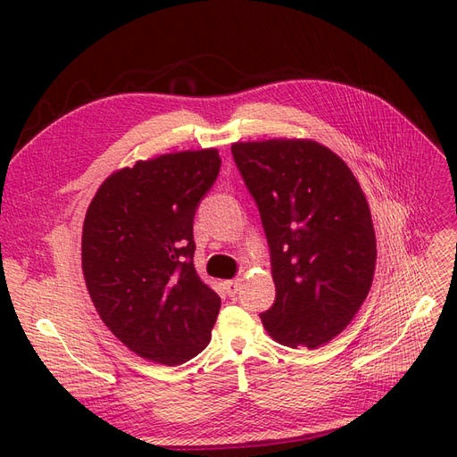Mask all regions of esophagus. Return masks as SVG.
<instances>
[{
    "mask_svg": "<svg viewBox=\"0 0 457 457\" xmlns=\"http://www.w3.org/2000/svg\"><path fill=\"white\" fill-rule=\"evenodd\" d=\"M225 289H227V294L230 295V297H234L237 295L240 289H242V278H232V280H227L225 282Z\"/></svg>",
    "mask_w": 457,
    "mask_h": 457,
    "instance_id": "1",
    "label": "esophagus"
}]
</instances>
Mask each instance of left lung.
Returning a JSON list of instances; mask_svg holds the SVG:
<instances>
[{"mask_svg": "<svg viewBox=\"0 0 457 457\" xmlns=\"http://www.w3.org/2000/svg\"><path fill=\"white\" fill-rule=\"evenodd\" d=\"M270 247L274 305L259 314L286 347H322L349 326L376 270V232L356 177L311 139L234 143Z\"/></svg>", "mask_w": 457, "mask_h": 457, "instance_id": "left-lung-1", "label": "left lung"}]
</instances>
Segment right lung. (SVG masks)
I'll use <instances>...</instances> for the list:
<instances>
[{
	"instance_id": "obj_1",
	"label": "right lung",
	"mask_w": 457,
	"mask_h": 457,
	"mask_svg": "<svg viewBox=\"0 0 457 457\" xmlns=\"http://www.w3.org/2000/svg\"><path fill=\"white\" fill-rule=\"evenodd\" d=\"M217 148L139 160L89 204L81 269L104 326L145 361L177 366L205 349L220 297L195 269L192 223L219 175Z\"/></svg>"
}]
</instances>
